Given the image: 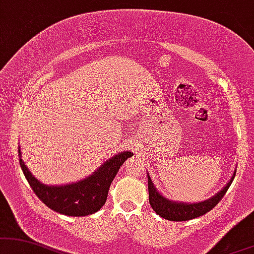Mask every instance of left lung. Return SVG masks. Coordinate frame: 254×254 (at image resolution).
Masks as SVG:
<instances>
[{"label":"left lung","mask_w":254,"mask_h":254,"mask_svg":"<svg viewBox=\"0 0 254 254\" xmlns=\"http://www.w3.org/2000/svg\"><path fill=\"white\" fill-rule=\"evenodd\" d=\"M234 176H236V170H234L233 175L231 176V179L227 182V184L211 198L205 199V200L199 201V203H185V201L171 200V199L166 198L162 193H159L156 186L153 185L150 175L147 173V188H149L150 205L158 216L164 218L166 220L185 221L194 219V218H198L205 213L210 212L219 203L221 198L224 197V194L226 193L227 189L230 188L231 183L233 182Z\"/></svg>","instance_id":"obj_1"}]
</instances>
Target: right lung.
<instances>
[{"mask_svg":"<svg viewBox=\"0 0 254 254\" xmlns=\"http://www.w3.org/2000/svg\"><path fill=\"white\" fill-rule=\"evenodd\" d=\"M20 165L25 178L38 198L55 212L70 217H84L92 214L105 204L110 188L118 170L127 158L133 156L131 151H123L95 170L88 177L69 183L65 185H47L38 181L29 171L28 166L21 159V149L18 147Z\"/></svg>","mask_w":254,"mask_h":254,"instance_id":"right-lung-1","label":"right lung"}]
</instances>
